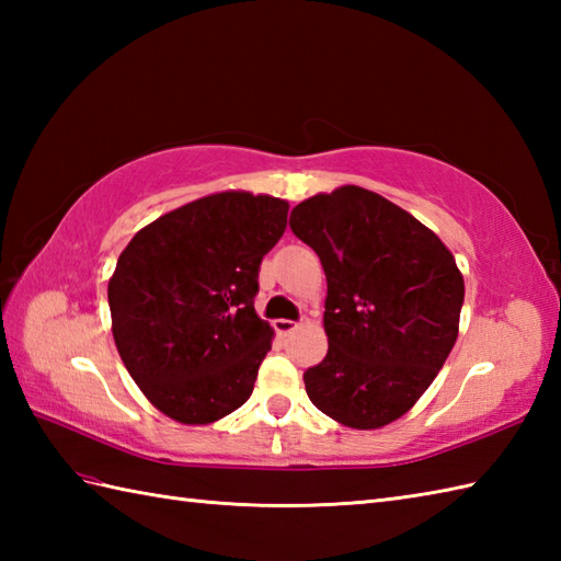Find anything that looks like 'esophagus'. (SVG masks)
<instances>
[{
  "instance_id": "34e87169",
  "label": "esophagus",
  "mask_w": 561,
  "mask_h": 561,
  "mask_svg": "<svg viewBox=\"0 0 561 561\" xmlns=\"http://www.w3.org/2000/svg\"><path fill=\"white\" fill-rule=\"evenodd\" d=\"M296 328H299V323H296V320H287V318L274 320V330H277L279 335H291Z\"/></svg>"
}]
</instances>
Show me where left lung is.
Masks as SVG:
<instances>
[{"label":"left lung","instance_id":"8db88e82","mask_svg":"<svg viewBox=\"0 0 561 561\" xmlns=\"http://www.w3.org/2000/svg\"><path fill=\"white\" fill-rule=\"evenodd\" d=\"M289 226L328 279V354L304 374L308 398L350 428L400 420L458 340L456 257L410 211L359 185L304 199Z\"/></svg>","mask_w":561,"mask_h":561}]
</instances>
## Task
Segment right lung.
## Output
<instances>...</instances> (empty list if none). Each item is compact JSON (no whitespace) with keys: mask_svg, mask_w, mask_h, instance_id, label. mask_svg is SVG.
<instances>
[{"mask_svg":"<svg viewBox=\"0 0 561 561\" xmlns=\"http://www.w3.org/2000/svg\"><path fill=\"white\" fill-rule=\"evenodd\" d=\"M289 202L226 190L163 214L117 257L113 340L153 408L211 424L250 398L274 330L255 313L260 262Z\"/></svg>","mask_w":561,"mask_h":561,"instance_id":"1","label":"right lung"}]
</instances>
